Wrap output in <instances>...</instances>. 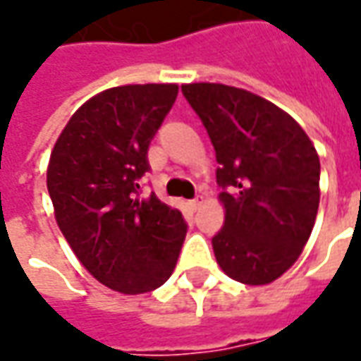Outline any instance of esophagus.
<instances>
[{
  "label": "esophagus",
  "instance_id": "1",
  "mask_svg": "<svg viewBox=\"0 0 361 361\" xmlns=\"http://www.w3.org/2000/svg\"><path fill=\"white\" fill-rule=\"evenodd\" d=\"M198 206H200V200H198V198L188 202V208H190V210H198Z\"/></svg>",
  "mask_w": 361,
  "mask_h": 361
}]
</instances>
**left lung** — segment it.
I'll return each instance as SVG.
<instances>
[{
    "label": "left lung",
    "instance_id": "left-lung-1",
    "mask_svg": "<svg viewBox=\"0 0 361 361\" xmlns=\"http://www.w3.org/2000/svg\"><path fill=\"white\" fill-rule=\"evenodd\" d=\"M218 161L224 226L212 238L222 271L267 285L299 259L317 220L320 161L305 129L257 94L212 82L185 84Z\"/></svg>",
    "mask_w": 361,
    "mask_h": 361
}]
</instances>
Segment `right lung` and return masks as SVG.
I'll use <instances>...</instances> for the list:
<instances>
[{
  "label": "right lung",
  "instance_id": "add662e5",
  "mask_svg": "<svg viewBox=\"0 0 361 361\" xmlns=\"http://www.w3.org/2000/svg\"><path fill=\"white\" fill-rule=\"evenodd\" d=\"M176 84H128L82 104L52 147L47 188L54 218L92 277L123 295L161 287L186 235L183 214L139 198L151 139L173 108Z\"/></svg>",
  "mask_w": 361,
  "mask_h": 361
}]
</instances>
